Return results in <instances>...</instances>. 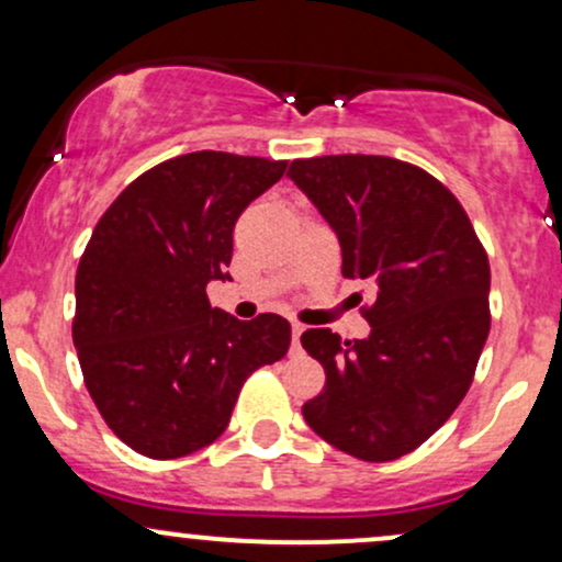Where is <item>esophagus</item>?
Masks as SVG:
<instances>
[{
	"mask_svg": "<svg viewBox=\"0 0 562 562\" xmlns=\"http://www.w3.org/2000/svg\"><path fill=\"white\" fill-rule=\"evenodd\" d=\"M301 333H303V325H301V322H293V346H299Z\"/></svg>",
	"mask_w": 562,
	"mask_h": 562,
	"instance_id": "esophagus-1",
	"label": "esophagus"
}]
</instances>
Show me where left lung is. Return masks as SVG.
Listing matches in <instances>:
<instances>
[{
	"instance_id": "left-lung-1",
	"label": "left lung",
	"mask_w": 562,
	"mask_h": 562,
	"mask_svg": "<svg viewBox=\"0 0 562 562\" xmlns=\"http://www.w3.org/2000/svg\"><path fill=\"white\" fill-rule=\"evenodd\" d=\"M288 177L338 235L348 280L375 303L364 340L317 327L301 346L325 367L303 404L308 428L364 462H391L428 441L473 383L492 327L488 256L451 192L389 156L299 158Z\"/></svg>"
}]
</instances>
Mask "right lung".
<instances>
[{
    "mask_svg": "<svg viewBox=\"0 0 562 562\" xmlns=\"http://www.w3.org/2000/svg\"><path fill=\"white\" fill-rule=\"evenodd\" d=\"M288 160L200 150L113 200L76 272L74 346L89 396L126 447L177 460L227 430L250 372L280 362V314L240 322L205 285L229 280L232 229Z\"/></svg>",
    "mask_w": 562,
    "mask_h": 562,
    "instance_id": "right-lung-1",
    "label": "right lung"
}]
</instances>
